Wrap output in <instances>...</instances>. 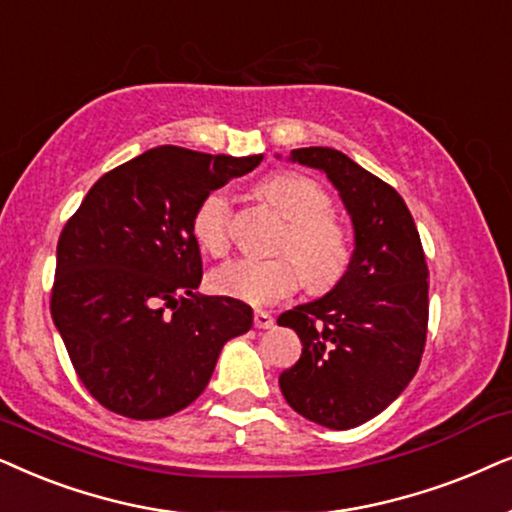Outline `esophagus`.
<instances>
[{
    "label": "esophagus",
    "mask_w": 512,
    "mask_h": 512,
    "mask_svg": "<svg viewBox=\"0 0 512 512\" xmlns=\"http://www.w3.org/2000/svg\"><path fill=\"white\" fill-rule=\"evenodd\" d=\"M252 323H255L257 330H271V327H274V318H271V313L267 311H255Z\"/></svg>",
    "instance_id": "34e87169"
}]
</instances>
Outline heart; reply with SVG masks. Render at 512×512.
<instances>
[{
  "label": "heart",
  "mask_w": 512,
  "mask_h": 512,
  "mask_svg": "<svg viewBox=\"0 0 512 512\" xmlns=\"http://www.w3.org/2000/svg\"><path fill=\"white\" fill-rule=\"evenodd\" d=\"M262 194L288 220L274 260H234L215 269L208 278L210 290L222 297L252 306H271L295 295L302 278L311 290H330L351 262V243L342 224L330 217L332 201L316 180L302 173L271 175ZM231 199L215 189L194 210L192 236L201 250L220 257L231 245Z\"/></svg>",
  "instance_id": "b5f03b06"
}]
</instances>
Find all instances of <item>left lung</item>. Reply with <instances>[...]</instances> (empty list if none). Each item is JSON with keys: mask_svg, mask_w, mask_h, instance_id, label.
<instances>
[{"mask_svg": "<svg viewBox=\"0 0 512 512\" xmlns=\"http://www.w3.org/2000/svg\"><path fill=\"white\" fill-rule=\"evenodd\" d=\"M318 168L353 222L349 267L335 288L278 316L302 339V356L278 377L304 419L335 431L360 426L405 391L419 370L428 327V267L403 196L330 147L292 149Z\"/></svg>", "mask_w": 512, "mask_h": 512, "instance_id": "1", "label": "left lung"}]
</instances>
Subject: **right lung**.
I'll use <instances>...</instances> for the list:
<instances>
[{
    "label": "right lung",
    "mask_w": 512,
    "mask_h": 512,
    "mask_svg": "<svg viewBox=\"0 0 512 512\" xmlns=\"http://www.w3.org/2000/svg\"><path fill=\"white\" fill-rule=\"evenodd\" d=\"M257 156L163 145L100 177L58 238L51 316L81 384L109 412L163 419L208 386L222 346L252 309L196 292L192 217Z\"/></svg>",
    "instance_id": "obj_1"
}]
</instances>
